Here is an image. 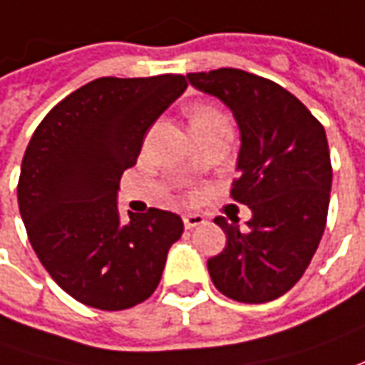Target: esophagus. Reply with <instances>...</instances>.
Returning <instances> with one entry per match:
<instances>
[{
    "label": "esophagus",
    "instance_id": "34e87169",
    "mask_svg": "<svg viewBox=\"0 0 365 365\" xmlns=\"http://www.w3.org/2000/svg\"><path fill=\"white\" fill-rule=\"evenodd\" d=\"M206 222V218L202 216V214H185L183 216V226L187 228V230H192L195 226H202Z\"/></svg>",
    "mask_w": 365,
    "mask_h": 365
}]
</instances>
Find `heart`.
Segmentation results:
<instances>
[{"label": "heart", "instance_id": "1", "mask_svg": "<svg viewBox=\"0 0 365 365\" xmlns=\"http://www.w3.org/2000/svg\"><path fill=\"white\" fill-rule=\"evenodd\" d=\"M224 119L222 113H218L216 108L212 107H195L192 110V125L194 123H207V120H218Z\"/></svg>", "mask_w": 365, "mask_h": 365}]
</instances>
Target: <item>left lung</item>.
Here are the masks:
<instances>
[{
  "instance_id": "1",
  "label": "left lung",
  "mask_w": 365,
  "mask_h": 365,
  "mask_svg": "<svg viewBox=\"0 0 365 365\" xmlns=\"http://www.w3.org/2000/svg\"><path fill=\"white\" fill-rule=\"evenodd\" d=\"M190 84L232 110L240 151L232 195L252 218L245 228L224 216L226 246L207 260L212 283L240 303H267L303 277L319 246L331 192L325 129L277 82L238 68L187 74Z\"/></svg>"
}]
</instances>
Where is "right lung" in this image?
Instances as JSON below:
<instances>
[{
  "label": "right lung",
  "mask_w": 365,
  "mask_h": 365,
  "mask_svg": "<svg viewBox=\"0 0 365 365\" xmlns=\"http://www.w3.org/2000/svg\"><path fill=\"white\" fill-rule=\"evenodd\" d=\"M185 88L180 74L96 78L46 115L24 153L18 204L30 245L58 287L88 307L149 299L182 236L173 212L120 218L117 192L147 129Z\"/></svg>",
  "instance_id": "right-lung-1"
}]
</instances>
